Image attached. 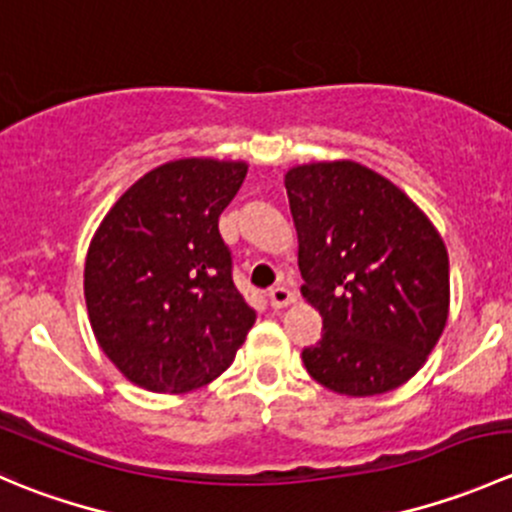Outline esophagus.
<instances>
[{
  "label": "esophagus",
  "mask_w": 512,
  "mask_h": 512,
  "mask_svg": "<svg viewBox=\"0 0 512 512\" xmlns=\"http://www.w3.org/2000/svg\"><path fill=\"white\" fill-rule=\"evenodd\" d=\"M267 297H270L272 309H282V307H287V304L294 302V292L287 285H275L270 289V294H267Z\"/></svg>",
  "instance_id": "1"
}]
</instances>
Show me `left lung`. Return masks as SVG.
<instances>
[{"label": "left lung", "mask_w": 512, "mask_h": 512, "mask_svg": "<svg viewBox=\"0 0 512 512\" xmlns=\"http://www.w3.org/2000/svg\"><path fill=\"white\" fill-rule=\"evenodd\" d=\"M285 188L299 237L302 294L322 339L302 349L309 376L347 396L409 381L448 319V252L391 180L354 160L297 165Z\"/></svg>", "instance_id": "obj_1"}]
</instances>
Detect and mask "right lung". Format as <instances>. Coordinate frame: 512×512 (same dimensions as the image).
Instances as JSON below:
<instances>
[{"label": "right lung", "instance_id": "add662e5", "mask_svg": "<svg viewBox=\"0 0 512 512\" xmlns=\"http://www.w3.org/2000/svg\"><path fill=\"white\" fill-rule=\"evenodd\" d=\"M245 175V163L173 160L133 183L96 230L84 270L91 329L133 384L170 394L210 384L255 324L218 227Z\"/></svg>", "mask_w": 512, "mask_h": 512}]
</instances>
